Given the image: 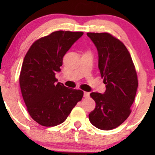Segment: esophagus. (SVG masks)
Returning <instances> with one entry per match:
<instances>
[{
	"label": "esophagus",
	"instance_id": "34e87169",
	"mask_svg": "<svg viewBox=\"0 0 155 155\" xmlns=\"http://www.w3.org/2000/svg\"><path fill=\"white\" fill-rule=\"evenodd\" d=\"M89 96H90V92H84V97H89Z\"/></svg>",
	"mask_w": 155,
	"mask_h": 155
}]
</instances>
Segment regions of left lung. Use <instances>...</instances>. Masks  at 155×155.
Segmentation results:
<instances>
[{
    "label": "left lung",
    "instance_id": "8db88e82",
    "mask_svg": "<svg viewBox=\"0 0 155 155\" xmlns=\"http://www.w3.org/2000/svg\"><path fill=\"white\" fill-rule=\"evenodd\" d=\"M97 48L98 68L104 78V94L92 92L95 108L89 120L97 128L109 130L120 126L130 114L138 88L134 64L122 42L108 33H87Z\"/></svg>",
    "mask_w": 155,
    "mask_h": 155
}]
</instances>
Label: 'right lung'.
Returning <instances> with one entry per match:
<instances>
[{"instance_id":"obj_1","label":"right lung","mask_w":155,"mask_h":155,"mask_svg":"<svg viewBox=\"0 0 155 155\" xmlns=\"http://www.w3.org/2000/svg\"><path fill=\"white\" fill-rule=\"evenodd\" d=\"M82 32L55 31L32 44L19 76L21 92L28 113L41 125L63 123L83 97V91L58 82L63 58Z\"/></svg>"}]
</instances>
